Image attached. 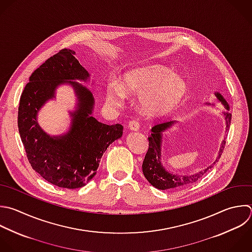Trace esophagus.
<instances>
[{
    "label": "esophagus",
    "instance_id": "34e87169",
    "mask_svg": "<svg viewBox=\"0 0 252 252\" xmlns=\"http://www.w3.org/2000/svg\"><path fill=\"white\" fill-rule=\"evenodd\" d=\"M128 127L132 131H138L140 129V123L138 120H131L128 124Z\"/></svg>",
    "mask_w": 252,
    "mask_h": 252
}]
</instances>
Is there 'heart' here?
Wrapping results in <instances>:
<instances>
[{
	"mask_svg": "<svg viewBox=\"0 0 252 252\" xmlns=\"http://www.w3.org/2000/svg\"><path fill=\"white\" fill-rule=\"evenodd\" d=\"M186 92L183 78L162 66H151L127 72L121 84L112 83L107 89V99L120 105L126 95L140 96L143 110L151 115H162L181 100Z\"/></svg>",
	"mask_w": 252,
	"mask_h": 252,
	"instance_id": "obj_1",
	"label": "heart"
}]
</instances>
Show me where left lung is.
I'll return each mask as SVG.
<instances>
[{
  "label": "left lung",
  "mask_w": 252,
  "mask_h": 252,
  "mask_svg": "<svg viewBox=\"0 0 252 252\" xmlns=\"http://www.w3.org/2000/svg\"><path fill=\"white\" fill-rule=\"evenodd\" d=\"M215 96L219 102H220L225 109L229 110L228 103L223 98V96L220 93H215ZM222 116L224 118V124H225V131L228 130L230 126L231 121V114L229 112H222ZM177 121H164L161 123H158L155 125L152 128V134L148 138L149 139V150L146 154L144 162H143V173L146 177V179L156 188L159 190H166V189H175L180 188L182 186H186L189 184H192L196 182L198 179H200L213 165L218 161L220 158L223 148L225 141H221L220 147L218 152V156L214 162L207 166L206 168L193 173L191 175H179L175 173H171L167 171L164 166L161 163V148H162V134L163 132L170 129L174 124H176Z\"/></svg>",
  "instance_id": "8db88e82"
}]
</instances>
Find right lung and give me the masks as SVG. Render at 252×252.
<instances>
[{
    "instance_id": "obj_1",
    "label": "right lung",
    "mask_w": 252,
    "mask_h": 252,
    "mask_svg": "<svg viewBox=\"0 0 252 252\" xmlns=\"http://www.w3.org/2000/svg\"><path fill=\"white\" fill-rule=\"evenodd\" d=\"M75 54L71 49H62L32 74L22 94L18 115L19 132L32 168L46 181L68 189L83 187L92 180L104 152L123 134L121 124L107 125L92 115L94 97L77 82H90V74ZM65 83L75 91L76 107L69 112V130L51 136L39 126L37 115L56 97L58 87Z\"/></svg>"
}]
</instances>
